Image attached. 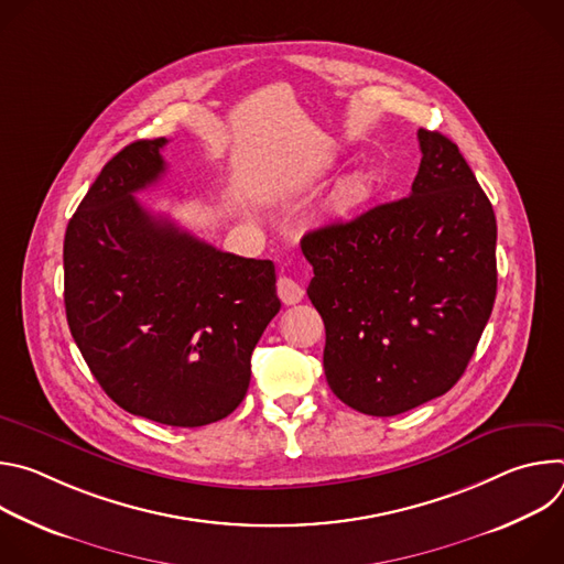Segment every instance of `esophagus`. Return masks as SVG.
I'll use <instances>...</instances> for the list:
<instances>
[{
  "instance_id": "esophagus-1",
  "label": "esophagus",
  "mask_w": 564,
  "mask_h": 564,
  "mask_svg": "<svg viewBox=\"0 0 564 564\" xmlns=\"http://www.w3.org/2000/svg\"><path fill=\"white\" fill-rule=\"evenodd\" d=\"M276 294H279V299L285 303V305H294V303H299L301 299H303V288H301V283H296L294 279H290V276H279V281H276Z\"/></svg>"
}]
</instances>
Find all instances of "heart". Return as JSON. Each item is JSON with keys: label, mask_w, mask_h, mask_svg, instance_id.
Instances as JSON below:
<instances>
[{"label": "heart", "mask_w": 564, "mask_h": 564, "mask_svg": "<svg viewBox=\"0 0 564 564\" xmlns=\"http://www.w3.org/2000/svg\"><path fill=\"white\" fill-rule=\"evenodd\" d=\"M379 181L370 170H357L344 176L333 196H330V214L339 223H350L361 216L372 200L377 198Z\"/></svg>", "instance_id": "1"}]
</instances>
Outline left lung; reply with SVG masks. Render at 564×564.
<instances>
[{"label":"left lung","instance_id":"obj_1","mask_svg":"<svg viewBox=\"0 0 564 564\" xmlns=\"http://www.w3.org/2000/svg\"><path fill=\"white\" fill-rule=\"evenodd\" d=\"M411 196L307 231V296L326 326L324 368L350 409L392 417L448 392L498 290L491 200L457 144L417 131Z\"/></svg>","mask_w":564,"mask_h":564}]
</instances>
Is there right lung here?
<instances>
[{"instance_id": "1", "label": "right lung", "mask_w": 564, "mask_h": 564, "mask_svg": "<svg viewBox=\"0 0 564 564\" xmlns=\"http://www.w3.org/2000/svg\"><path fill=\"white\" fill-rule=\"evenodd\" d=\"M165 144H127L79 203L64 236V305L120 409L196 429L243 401L252 350L281 301L272 261L220 252L135 200L165 174Z\"/></svg>"}]
</instances>
